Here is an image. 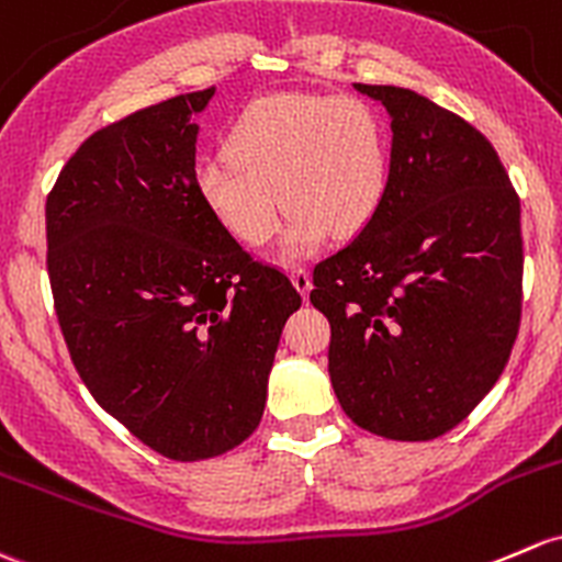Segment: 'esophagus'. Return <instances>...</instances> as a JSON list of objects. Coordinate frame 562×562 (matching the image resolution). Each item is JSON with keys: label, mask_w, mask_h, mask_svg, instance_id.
Returning a JSON list of instances; mask_svg holds the SVG:
<instances>
[{"label": "esophagus", "mask_w": 562, "mask_h": 562, "mask_svg": "<svg viewBox=\"0 0 562 562\" xmlns=\"http://www.w3.org/2000/svg\"><path fill=\"white\" fill-rule=\"evenodd\" d=\"M291 280H293V285H296V291L301 293V296H310V291H312V277H310V271L304 269V266H293L291 269Z\"/></svg>", "instance_id": "1"}]
</instances>
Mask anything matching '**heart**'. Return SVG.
Segmentation results:
<instances>
[{"label":"heart","mask_w":562,"mask_h":562,"mask_svg":"<svg viewBox=\"0 0 562 562\" xmlns=\"http://www.w3.org/2000/svg\"><path fill=\"white\" fill-rule=\"evenodd\" d=\"M228 153L204 158L196 191L245 247H263L288 206L282 256L315 252L330 232L358 234L385 202L390 156L380 112L341 93H271L228 134Z\"/></svg>","instance_id":"1"}]
</instances>
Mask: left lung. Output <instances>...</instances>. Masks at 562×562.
<instances>
[{"instance_id": "8db88e82", "label": "left lung", "mask_w": 562, "mask_h": 562, "mask_svg": "<svg viewBox=\"0 0 562 562\" xmlns=\"http://www.w3.org/2000/svg\"><path fill=\"white\" fill-rule=\"evenodd\" d=\"M390 115L385 202L315 266L341 409L393 441L463 423L498 382L522 312L519 196L482 132L409 88L366 86Z\"/></svg>"}]
</instances>
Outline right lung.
Instances as JSON below:
<instances>
[{"label": "right lung", "instance_id": "add662e5", "mask_svg": "<svg viewBox=\"0 0 562 562\" xmlns=\"http://www.w3.org/2000/svg\"><path fill=\"white\" fill-rule=\"evenodd\" d=\"M212 93L93 132L45 204L53 304L80 380L142 445L182 463L258 428L282 326L301 306L199 199L193 117Z\"/></svg>", "mask_w": 562, "mask_h": 562}]
</instances>
